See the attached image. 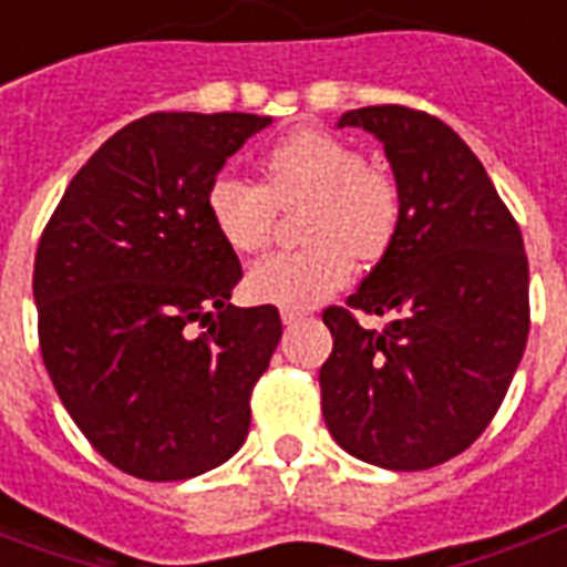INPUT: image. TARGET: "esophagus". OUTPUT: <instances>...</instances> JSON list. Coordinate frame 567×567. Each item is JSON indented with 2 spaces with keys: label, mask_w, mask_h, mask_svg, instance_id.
<instances>
[{
  "label": "esophagus",
  "mask_w": 567,
  "mask_h": 567,
  "mask_svg": "<svg viewBox=\"0 0 567 567\" xmlns=\"http://www.w3.org/2000/svg\"><path fill=\"white\" fill-rule=\"evenodd\" d=\"M303 319V312L300 309H282V321L285 324H295V321Z\"/></svg>",
  "instance_id": "esophagus-1"
}]
</instances>
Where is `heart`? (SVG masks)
Here are the masks:
<instances>
[{
	"instance_id": "1",
	"label": "heart",
	"mask_w": 567,
	"mask_h": 567,
	"mask_svg": "<svg viewBox=\"0 0 567 567\" xmlns=\"http://www.w3.org/2000/svg\"><path fill=\"white\" fill-rule=\"evenodd\" d=\"M212 227L234 255L270 246L279 212H300L307 248L258 260L246 276L258 303L309 309L349 285L355 258L377 264L392 251L404 197L392 175L328 130H300L264 157V185L221 173L206 194Z\"/></svg>"
}]
</instances>
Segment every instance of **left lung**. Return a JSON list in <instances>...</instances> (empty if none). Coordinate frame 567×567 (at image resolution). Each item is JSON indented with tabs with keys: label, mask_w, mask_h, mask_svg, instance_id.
<instances>
[{
	"label": "left lung",
	"mask_w": 567,
	"mask_h": 567,
	"mask_svg": "<svg viewBox=\"0 0 567 567\" xmlns=\"http://www.w3.org/2000/svg\"><path fill=\"white\" fill-rule=\"evenodd\" d=\"M340 127L382 142L404 218L346 307L321 312L333 337L321 413L349 455L425 471L486 431L519 368L532 324L523 234L483 163L440 117L368 105ZM355 311L395 319L368 332Z\"/></svg>",
	"instance_id": "left-lung-1"
}]
</instances>
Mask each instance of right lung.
<instances>
[{
    "instance_id": "add662e5",
    "label": "right lung",
    "mask_w": 567,
    "mask_h": 567,
    "mask_svg": "<svg viewBox=\"0 0 567 567\" xmlns=\"http://www.w3.org/2000/svg\"><path fill=\"white\" fill-rule=\"evenodd\" d=\"M267 124L140 117L100 145L44 224L32 270L44 368L81 434L130 476L190 480L248 434L282 319L270 303H230L243 267L206 194Z\"/></svg>"
}]
</instances>
